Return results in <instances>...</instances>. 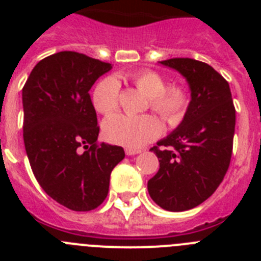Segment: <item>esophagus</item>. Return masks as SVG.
<instances>
[{
  "mask_svg": "<svg viewBox=\"0 0 261 261\" xmlns=\"http://www.w3.org/2000/svg\"><path fill=\"white\" fill-rule=\"evenodd\" d=\"M138 153H141V150H137V149H125L126 155H136Z\"/></svg>",
  "mask_w": 261,
  "mask_h": 261,
  "instance_id": "1",
  "label": "esophagus"
}]
</instances>
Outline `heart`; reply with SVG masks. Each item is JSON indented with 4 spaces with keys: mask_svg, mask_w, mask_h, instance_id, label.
Returning <instances> with one entry per match:
<instances>
[{
    "mask_svg": "<svg viewBox=\"0 0 261 261\" xmlns=\"http://www.w3.org/2000/svg\"><path fill=\"white\" fill-rule=\"evenodd\" d=\"M136 86L149 96L151 110L163 121L176 124L181 120L188 107V94L183 87H167V82L153 70L140 71L133 75ZM120 85L110 77L100 81L93 93L94 107L103 115H110L119 107ZM161 132V124L151 115L129 116L112 115L103 123V136L112 144L128 149H138L150 142Z\"/></svg>",
    "mask_w": 261,
    "mask_h": 261,
    "instance_id": "1",
    "label": "heart"
}]
</instances>
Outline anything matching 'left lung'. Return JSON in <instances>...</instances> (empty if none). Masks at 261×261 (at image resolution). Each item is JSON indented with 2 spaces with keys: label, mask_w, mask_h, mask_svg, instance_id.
<instances>
[{
  "label": "left lung",
  "mask_w": 261,
  "mask_h": 261,
  "mask_svg": "<svg viewBox=\"0 0 261 261\" xmlns=\"http://www.w3.org/2000/svg\"><path fill=\"white\" fill-rule=\"evenodd\" d=\"M159 64L186 78L191 102L179 126L150 149L159 170L147 191L161 208L184 212L211 197L223 180L232 153L235 108L227 81L208 64L193 59Z\"/></svg>",
  "instance_id": "obj_1"
}]
</instances>
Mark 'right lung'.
<instances>
[{"label": "right lung", "instance_id": "obj_1", "mask_svg": "<svg viewBox=\"0 0 261 261\" xmlns=\"http://www.w3.org/2000/svg\"><path fill=\"white\" fill-rule=\"evenodd\" d=\"M112 69L71 50L39 61L22 90L23 140L32 172L55 201L89 212L107 197L121 146L98 145L99 126L90 89Z\"/></svg>", "mask_w": 261, "mask_h": 261}]
</instances>
